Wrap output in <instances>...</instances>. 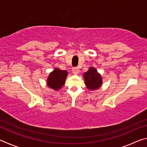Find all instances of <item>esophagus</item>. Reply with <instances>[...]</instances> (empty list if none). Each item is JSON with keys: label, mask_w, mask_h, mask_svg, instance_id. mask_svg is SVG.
Returning <instances> with one entry per match:
<instances>
[{"label": "esophagus", "mask_w": 147, "mask_h": 147, "mask_svg": "<svg viewBox=\"0 0 147 147\" xmlns=\"http://www.w3.org/2000/svg\"><path fill=\"white\" fill-rule=\"evenodd\" d=\"M72 71H73V73L74 74H77L79 73L80 70H79V69L78 67H74V68L72 69Z\"/></svg>", "instance_id": "34e87169"}]
</instances>
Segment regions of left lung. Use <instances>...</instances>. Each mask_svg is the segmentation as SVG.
I'll return each instance as SVG.
<instances>
[{
	"mask_svg": "<svg viewBox=\"0 0 147 147\" xmlns=\"http://www.w3.org/2000/svg\"><path fill=\"white\" fill-rule=\"evenodd\" d=\"M83 76L86 88L89 91L97 90L102 86V78L100 74L93 67H89L88 71L84 73Z\"/></svg>",
	"mask_w": 147,
	"mask_h": 147,
	"instance_id": "1",
	"label": "left lung"
}]
</instances>
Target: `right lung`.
Segmentation results:
<instances>
[{"instance_id":"1","label":"right lung","mask_w":147,"mask_h":147,"mask_svg":"<svg viewBox=\"0 0 147 147\" xmlns=\"http://www.w3.org/2000/svg\"><path fill=\"white\" fill-rule=\"evenodd\" d=\"M68 73L67 71L55 68L50 73L47 79V86L54 91H59L65 83Z\"/></svg>"}]
</instances>
